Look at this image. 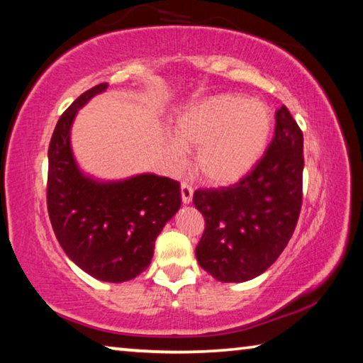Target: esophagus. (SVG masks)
<instances>
[{
    "label": "esophagus",
    "instance_id": "esophagus-1",
    "mask_svg": "<svg viewBox=\"0 0 363 363\" xmlns=\"http://www.w3.org/2000/svg\"><path fill=\"white\" fill-rule=\"evenodd\" d=\"M181 199H182V203L184 205H189L190 201L194 199V189L189 186V184L182 182L181 184Z\"/></svg>",
    "mask_w": 363,
    "mask_h": 363
}]
</instances>
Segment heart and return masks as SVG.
<instances>
[{
    "label": "heart",
    "instance_id": "obj_1",
    "mask_svg": "<svg viewBox=\"0 0 363 363\" xmlns=\"http://www.w3.org/2000/svg\"><path fill=\"white\" fill-rule=\"evenodd\" d=\"M272 134L274 113L266 102L218 93L187 104L177 113L164 155L173 167H181L184 150H196V174L210 186H232L255 169Z\"/></svg>",
    "mask_w": 363,
    "mask_h": 363
}]
</instances>
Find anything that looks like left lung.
Segmentation results:
<instances>
[{"label": "left lung", "mask_w": 363, "mask_h": 363, "mask_svg": "<svg viewBox=\"0 0 363 363\" xmlns=\"http://www.w3.org/2000/svg\"><path fill=\"white\" fill-rule=\"evenodd\" d=\"M261 162L230 187L196 190L205 218L196 261L224 284L257 277L277 261L296 227L303 201V133L285 106Z\"/></svg>", "instance_id": "left-lung-1"}]
</instances>
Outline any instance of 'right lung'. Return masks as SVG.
<instances>
[{
  "label": "right lung",
  "mask_w": 363,
  "mask_h": 363,
  "mask_svg": "<svg viewBox=\"0 0 363 363\" xmlns=\"http://www.w3.org/2000/svg\"><path fill=\"white\" fill-rule=\"evenodd\" d=\"M107 83L83 93L60 116L49 144L48 211L65 255L91 277L128 281L149 267L155 240L181 208L179 184L153 173L99 179L84 173L72 147L78 110Z\"/></svg>",
  "instance_id": "obj_1"
}]
</instances>
